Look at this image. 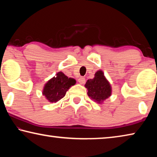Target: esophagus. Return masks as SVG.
<instances>
[{"mask_svg":"<svg viewBox=\"0 0 157 157\" xmlns=\"http://www.w3.org/2000/svg\"><path fill=\"white\" fill-rule=\"evenodd\" d=\"M85 81H86V79H85L84 77H80V78L78 79V82L82 84L85 83Z\"/></svg>","mask_w":157,"mask_h":157,"instance_id":"esophagus-1","label":"esophagus"}]
</instances>
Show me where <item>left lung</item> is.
<instances>
[{
	"label": "left lung",
	"mask_w": 157,
	"mask_h": 157,
	"mask_svg": "<svg viewBox=\"0 0 157 157\" xmlns=\"http://www.w3.org/2000/svg\"><path fill=\"white\" fill-rule=\"evenodd\" d=\"M88 89V95L95 102L100 103L111 95V87L104 76L102 71H98L95 74L94 79H88L85 84Z\"/></svg>",
	"instance_id": "left-lung-1"
}]
</instances>
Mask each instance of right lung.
<instances>
[{"mask_svg":"<svg viewBox=\"0 0 157 157\" xmlns=\"http://www.w3.org/2000/svg\"><path fill=\"white\" fill-rule=\"evenodd\" d=\"M75 79L68 78L62 72L52 78L45 85L43 95L50 102H56L65 96L66 91L75 84Z\"/></svg>","mask_w":157,"mask_h":157,"instance_id":"add662e5","label":"right lung"}]
</instances>
